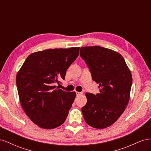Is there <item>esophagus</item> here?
I'll list each match as a JSON object with an SVG mask.
<instances>
[{"mask_svg":"<svg viewBox=\"0 0 151 151\" xmlns=\"http://www.w3.org/2000/svg\"><path fill=\"white\" fill-rule=\"evenodd\" d=\"M83 94V93H80V92H76V95L77 96H79Z\"/></svg>","mask_w":151,"mask_h":151,"instance_id":"34e87169","label":"esophagus"}]
</instances>
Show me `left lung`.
I'll list each match as a JSON object with an SVG mask.
<instances>
[{
  "mask_svg": "<svg viewBox=\"0 0 151 151\" xmlns=\"http://www.w3.org/2000/svg\"><path fill=\"white\" fill-rule=\"evenodd\" d=\"M93 81L99 93H87V103L81 108L85 122L102 129L115 123L125 111L130 99L132 77L124 58L112 50L99 46L81 47Z\"/></svg>",
  "mask_w": 151,
  "mask_h": 151,
  "instance_id": "1",
  "label": "left lung"
}]
</instances>
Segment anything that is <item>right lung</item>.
<instances>
[{
    "label": "right lung",
    "instance_id": "1",
    "mask_svg": "<svg viewBox=\"0 0 151 151\" xmlns=\"http://www.w3.org/2000/svg\"><path fill=\"white\" fill-rule=\"evenodd\" d=\"M79 48L33 53L17 72L16 83L22 108L29 119L42 129H55L66 120L76 94L55 85L65 79L67 68L78 57Z\"/></svg>",
    "mask_w": 151,
    "mask_h": 151
}]
</instances>
